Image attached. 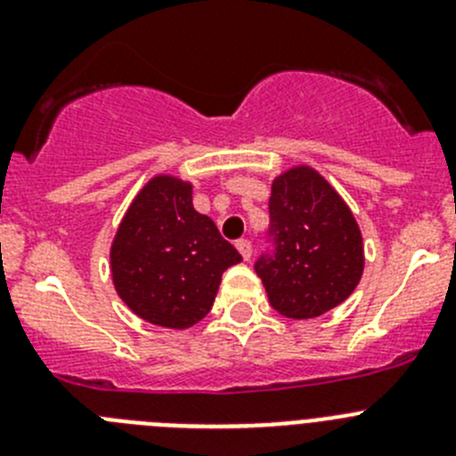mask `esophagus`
Here are the masks:
<instances>
[{"instance_id":"obj_1","label":"esophagus","mask_w":456,"mask_h":456,"mask_svg":"<svg viewBox=\"0 0 456 456\" xmlns=\"http://www.w3.org/2000/svg\"><path fill=\"white\" fill-rule=\"evenodd\" d=\"M235 247H237V251L241 253V257H244V260H248V257H251V253H253L251 241H248V240H237Z\"/></svg>"}]
</instances>
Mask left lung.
<instances>
[{
  "instance_id": "8db88e82",
  "label": "left lung",
  "mask_w": 456,
  "mask_h": 456,
  "mask_svg": "<svg viewBox=\"0 0 456 456\" xmlns=\"http://www.w3.org/2000/svg\"><path fill=\"white\" fill-rule=\"evenodd\" d=\"M269 248L256 260L269 304L310 320L347 299L363 273L361 231L336 189L308 167L273 180Z\"/></svg>"
}]
</instances>
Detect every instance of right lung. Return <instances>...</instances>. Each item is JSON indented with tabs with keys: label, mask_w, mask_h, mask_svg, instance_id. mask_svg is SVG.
Listing matches in <instances>:
<instances>
[{
	"label": "right lung",
	"mask_w": 456,
	"mask_h": 456,
	"mask_svg": "<svg viewBox=\"0 0 456 456\" xmlns=\"http://www.w3.org/2000/svg\"><path fill=\"white\" fill-rule=\"evenodd\" d=\"M241 263L209 216L191 205V184L157 175L130 205L111 244L116 292L141 320L189 329L215 304L221 273Z\"/></svg>",
	"instance_id": "1"
}]
</instances>
